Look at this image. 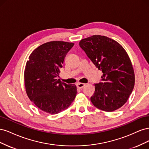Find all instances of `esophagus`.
Listing matches in <instances>:
<instances>
[{"label": "esophagus", "instance_id": "obj_1", "mask_svg": "<svg viewBox=\"0 0 149 149\" xmlns=\"http://www.w3.org/2000/svg\"><path fill=\"white\" fill-rule=\"evenodd\" d=\"M85 85H86V84H85L84 83H78L76 84V86H77V87H78V88H79V89L83 88Z\"/></svg>", "mask_w": 149, "mask_h": 149}]
</instances>
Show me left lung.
Listing matches in <instances>:
<instances>
[{
  "instance_id": "1",
  "label": "left lung",
  "mask_w": 149,
  "mask_h": 149,
  "mask_svg": "<svg viewBox=\"0 0 149 149\" xmlns=\"http://www.w3.org/2000/svg\"><path fill=\"white\" fill-rule=\"evenodd\" d=\"M98 70L102 72L101 81L94 84L91 97L93 105L106 112L118 109L128 100L135 84L131 61L124 48L105 36L93 35L79 43Z\"/></svg>"
}]
</instances>
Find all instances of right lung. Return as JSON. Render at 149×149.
<instances>
[{
  "label": "right lung",
  "mask_w": 149,
  "mask_h": 149,
  "mask_svg": "<svg viewBox=\"0 0 149 149\" xmlns=\"http://www.w3.org/2000/svg\"><path fill=\"white\" fill-rule=\"evenodd\" d=\"M73 43L52 41L33 51L24 71L26 93L40 109L51 114L68 107L77 94L75 84L61 83L59 77L64 59Z\"/></svg>",
  "instance_id": "1"
}]
</instances>
